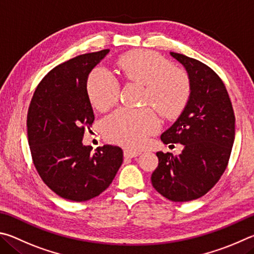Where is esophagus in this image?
<instances>
[{
	"mask_svg": "<svg viewBox=\"0 0 254 254\" xmlns=\"http://www.w3.org/2000/svg\"><path fill=\"white\" fill-rule=\"evenodd\" d=\"M138 155H139V152H135V150H130V149L124 150L125 158H134L138 156Z\"/></svg>",
	"mask_w": 254,
	"mask_h": 254,
	"instance_id": "1",
	"label": "esophagus"
}]
</instances>
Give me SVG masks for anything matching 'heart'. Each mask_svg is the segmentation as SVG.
I'll list each match as a JSON object with an SVG mask.
<instances>
[{"instance_id": "heart-1", "label": "heart", "mask_w": 254, "mask_h": 254, "mask_svg": "<svg viewBox=\"0 0 254 254\" xmlns=\"http://www.w3.org/2000/svg\"><path fill=\"white\" fill-rule=\"evenodd\" d=\"M118 66L125 79L145 84V104H152L166 117L179 115L188 104L190 95L188 73L173 68L170 61L156 53H127L120 58ZM87 91L92 106L106 110L119 99V80L110 70L96 68L88 77ZM159 127L161 122L152 108H120L102 124L107 138L131 149L141 147Z\"/></svg>"}]
</instances>
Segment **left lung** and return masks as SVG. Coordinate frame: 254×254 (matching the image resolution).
I'll use <instances>...</instances> for the list:
<instances>
[{
	"mask_svg": "<svg viewBox=\"0 0 254 254\" xmlns=\"http://www.w3.org/2000/svg\"><path fill=\"white\" fill-rule=\"evenodd\" d=\"M183 64L190 95L176 122L164 131V144L184 145L182 154L157 152L152 174L154 189L173 202H189L205 195L228 166L235 136V117L223 81L210 66L171 52Z\"/></svg>",
	"mask_w": 254,
	"mask_h": 254,
	"instance_id": "obj_1",
	"label": "left lung"
}]
</instances>
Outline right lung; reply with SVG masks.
I'll list each match as a JSON object with an SVG mask.
<instances>
[{
  "instance_id": "right-lung-1",
  "label": "right lung",
  "mask_w": 254,
  "mask_h": 254,
  "mask_svg": "<svg viewBox=\"0 0 254 254\" xmlns=\"http://www.w3.org/2000/svg\"><path fill=\"white\" fill-rule=\"evenodd\" d=\"M109 49L86 53L53 68L35 89L29 107L28 139L40 177L60 197L84 202L100 195L123 163V149L104 145L91 153L86 128L95 115L87 80Z\"/></svg>"
}]
</instances>
